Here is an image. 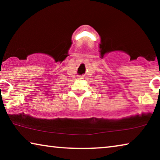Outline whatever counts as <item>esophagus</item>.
Listing matches in <instances>:
<instances>
[{"instance_id": "1", "label": "esophagus", "mask_w": 160, "mask_h": 160, "mask_svg": "<svg viewBox=\"0 0 160 160\" xmlns=\"http://www.w3.org/2000/svg\"><path fill=\"white\" fill-rule=\"evenodd\" d=\"M79 78H80V79H82V77H80Z\"/></svg>"}]
</instances>
